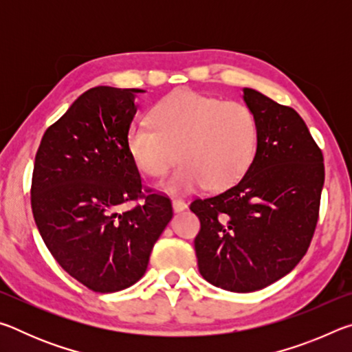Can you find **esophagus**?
Wrapping results in <instances>:
<instances>
[{"label":"esophagus","instance_id":"34e87169","mask_svg":"<svg viewBox=\"0 0 352 352\" xmlns=\"http://www.w3.org/2000/svg\"><path fill=\"white\" fill-rule=\"evenodd\" d=\"M172 208H174L175 212H180L183 210H186L188 205H186V201L182 200V199H174V200H172Z\"/></svg>","mask_w":352,"mask_h":352}]
</instances>
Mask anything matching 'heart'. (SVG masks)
I'll list each match as a JSON object with an SVG mask.
<instances>
[{
	"label": "heart",
	"instance_id": "b5f03b06",
	"mask_svg": "<svg viewBox=\"0 0 352 352\" xmlns=\"http://www.w3.org/2000/svg\"><path fill=\"white\" fill-rule=\"evenodd\" d=\"M151 124L129 129L127 148L141 172L160 177L183 160L162 183L172 194L206 186H233L252 164L258 146V121L248 105L225 102L192 90H177L152 110Z\"/></svg>",
	"mask_w": 352,
	"mask_h": 352
}]
</instances>
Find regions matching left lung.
<instances>
[{
  "mask_svg": "<svg viewBox=\"0 0 352 352\" xmlns=\"http://www.w3.org/2000/svg\"><path fill=\"white\" fill-rule=\"evenodd\" d=\"M258 121V146L239 182L195 199L200 219L194 247L199 272L230 292L264 289L306 254L318 222L324 164L321 148L298 113L243 88Z\"/></svg>",
  "mask_w": 352,
  "mask_h": 352,
  "instance_id": "obj_1",
  "label": "left lung"
}]
</instances>
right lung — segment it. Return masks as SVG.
<instances>
[{
  "instance_id": "1",
  "label": "right lung",
  "mask_w": 352,
  "mask_h": 352,
  "mask_svg": "<svg viewBox=\"0 0 352 352\" xmlns=\"http://www.w3.org/2000/svg\"><path fill=\"white\" fill-rule=\"evenodd\" d=\"M136 93L142 90L94 87L80 94L35 155L31 205L41 239L68 275L100 294L140 281L172 219L168 195L144 194L127 148Z\"/></svg>"
}]
</instances>
